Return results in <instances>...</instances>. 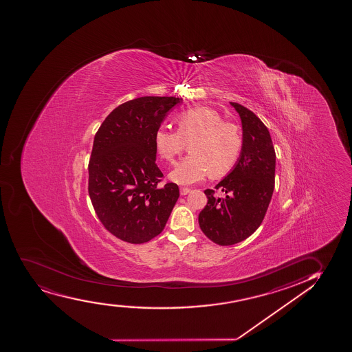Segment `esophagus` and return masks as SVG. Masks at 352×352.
Here are the masks:
<instances>
[{
    "label": "esophagus",
    "instance_id": "esophagus-1",
    "mask_svg": "<svg viewBox=\"0 0 352 352\" xmlns=\"http://www.w3.org/2000/svg\"><path fill=\"white\" fill-rule=\"evenodd\" d=\"M181 195H182V196H186V195H188L189 194V192H190V189H189V188H181Z\"/></svg>",
    "mask_w": 352,
    "mask_h": 352
}]
</instances>
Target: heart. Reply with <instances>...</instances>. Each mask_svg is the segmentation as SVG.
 I'll return each mask as SVG.
<instances>
[{"label":"heart","instance_id":"heart-1","mask_svg":"<svg viewBox=\"0 0 352 352\" xmlns=\"http://www.w3.org/2000/svg\"><path fill=\"white\" fill-rule=\"evenodd\" d=\"M177 130L160 128L155 133L157 154L170 164L191 142V154L178 163L170 178L178 184H192L206 175L219 177L232 169L242 151L239 126L223 122L216 110L195 107L177 116Z\"/></svg>","mask_w":352,"mask_h":352}]
</instances>
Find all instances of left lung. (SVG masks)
I'll use <instances>...</instances> for the list:
<instances>
[{"mask_svg":"<svg viewBox=\"0 0 352 352\" xmlns=\"http://www.w3.org/2000/svg\"><path fill=\"white\" fill-rule=\"evenodd\" d=\"M230 104L242 121V151L216 190L204 191L208 203L198 214L203 234L223 247L242 242L258 229L275 188L276 154L269 130L251 110ZM217 190L226 196L219 198Z\"/></svg>","mask_w":352,"mask_h":352,"instance_id":"left-lung-1","label":"left lung"}]
</instances>
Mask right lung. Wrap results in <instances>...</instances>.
Masks as SVG:
<instances>
[{
  "label": "right lung",
  "mask_w": 352,
  "mask_h": 352,
  "mask_svg": "<svg viewBox=\"0 0 352 352\" xmlns=\"http://www.w3.org/2000/svg\"><path fill=\"white\" fill-rule=\"evenodd\" d=\"M178 97L144 96L118 105L94 138L90 156V199L110 234L131 243L161 234L179 197L177 184L160 186L155 133Z\"/></svg>",
  "instance_id": "right-lung-1"
}]
</instances>
